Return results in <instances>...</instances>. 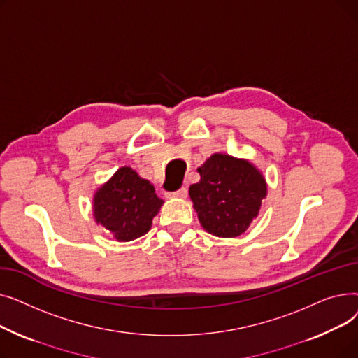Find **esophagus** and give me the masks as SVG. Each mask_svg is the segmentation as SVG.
<instances>
[{"mask_svg": "<svg viewBox=\"0 0 358 358\" xmlns=\"http://www.w3.org/2000/svg\"><path fill=\"white\" fill-rule=\"evenodd\" d=\"M166 197H178V199H184L187 197V189L185 187H181V189H178L177 192H166L165 193Z\"/></svg>", "mask_w": 358, "mask_h": 358, "instance_id": "34e87169", "label": "esophagus"}]
</instances>
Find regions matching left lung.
Returning <instances> with one entry per match:
<instances>
[{
	"label": "left lung",
	"mask_w": 358,
	"mask_h": 358,
	"mask_svg": "<svg viewBox=\"0 0 358 358\" xmlns=\"http://www.w3.org/2000/svg\"><path fill=\"white\" fill-rule=\"evenodd\" d=\"M197 171L189 193L201 227L219 238L245 232L267 196L266 178L250 161L227 154H213Z\"/></svg>",
	"instance_id": "obj_1"
}]
</instances>
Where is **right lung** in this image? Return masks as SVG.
<instances>
[{
	"mask_svg": "<svg viewBox=\"0 0 358 358\" xmlns=\"http://www.w3.org/2000/svg\"><path fill=\"white\" fill-rule=\"evenodd\" d=\"M162 203L152 184L122 166L94 196V217L119 242H129L150 229Z\"/></svg>",
	"mask_w": 358,
	"mask_h": 358,
	"instance_id": "1",
	"label": "right lung"
}]
</instances>
